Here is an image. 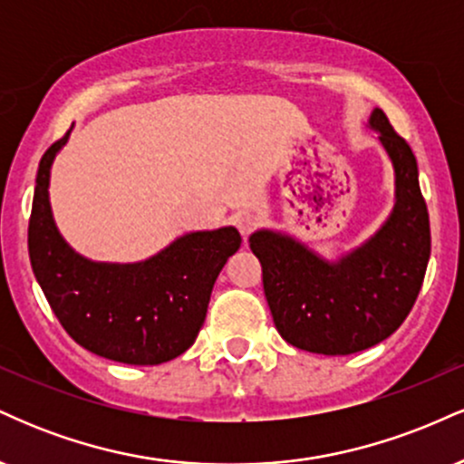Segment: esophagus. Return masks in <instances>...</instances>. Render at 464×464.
<instances>
[{
    "label": "esophagus",
    "mask_w": 464,
    "mask_h": 464,
    "mask_svg": "<svg viewBox=\"0 0 464 464\" xmlns=\"http://www.w3.org/2000/svg\"><path fill=\"white\" fill-rule=\"evenodd\" d=\"M233 225H236L237 231L242 233V237H248L255 228V218L250 214H239L236 216V220H233Z\"/></svg>",
    "instance_id": "1"
}]
</instances>
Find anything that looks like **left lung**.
<instances>
[{
	"mask_svg": "<svg viewBox=\"0 0 464 464\" xmlns=\"http://www.w3.org/2000/svg\"><path fill=\"white\" fill-rule=\"evenodd\" d=\"M369 129L380 135L395 169V205L375 236L335 262L270 228L248 239L262 264L276 332L292 347L312 353H358L395 334L428 268L432 239L417 159L382 109H372Z\"/></svg>",
	"mask_w": 464,
	"mask_h": 464,
	"instance_id": "8db88e82",
	"label": "left lung"
}]
</instances>
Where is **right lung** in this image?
<instances>
[{
	"instance_id": "1",
	"label": "right lung",
	"mask_w": 464,
	"mask_h": 464,
	"mask_svg": "<svg viewBox=\"0 0 464 464\" xmlns=\"http://www.w3.org/2000/svg\"><path fill=\"white\" fill-rule=\"evenodd\" d=\"M69 140L47 148L28 227L30 264L52 312L73 340L106 360L152 366L194 344L222 266L242 244L237 228L185 233L135 264L92 262L58 233L50 169Z\"/></svg>"
}]
</instances>
